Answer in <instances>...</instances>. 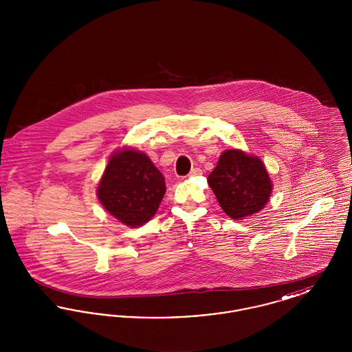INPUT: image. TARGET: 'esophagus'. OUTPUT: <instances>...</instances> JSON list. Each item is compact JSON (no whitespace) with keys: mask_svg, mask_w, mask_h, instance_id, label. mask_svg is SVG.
Returning a JSON list of instances; mask_svg holds the SVG:
<instances>
[{"mask_svg":"<svg viewBox=\"0 0 352 352\" xmlns=\"http://www.w3.org/2000/svg\"><path fill=\"white\" fill-rule=\"evenodd\" d=\"M201 174V168H192L191 171H190V174H188V177L190 178H195V177H199Z\"/></svg>","mask_w":352,"mask_h":352,"instance_id":"1","label":"esophagus"}]
</instances>
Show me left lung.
<instances>
[{"mask_svg": "<svg viewBox=\"0 0 352 352\" xmlns=\"http://www.w3.org/2000/svg\"><path fill=\"white\" fill-rule=\"evenodd\" d=\"M207 182L223 211L234 220L260 212L273 190L264 162L240 149L223 151Z\"/></svg>", "mask_w": 352, "mask_h": 352, "instance_id": "left-lung-1", "label": "left lung"}]
</instances>
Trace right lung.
<instances>
[{"label": "right lung", "mask_w": 352, "mask_h": 352, "mask_svg": "<svg viewBox=\"0 0 352 352\" xmlns=\"http://www.w3.org/2000/svg\"><path fill=\"white\" fill-rule=\"evenodd\" d=\"M165 192V178L148 154L128 146L112 154L96 190L102 207L131 228L155 215Z\"/></svg>", "instance_id": "obj_1"}]
</instances>
